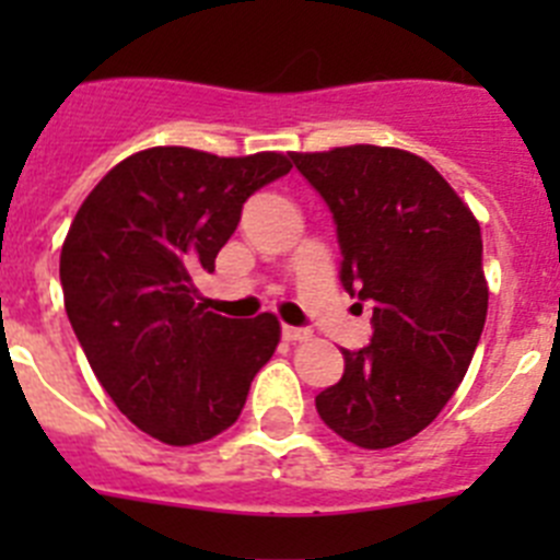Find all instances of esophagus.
Instances as JSON below:
<instances>
[{
  "instance_id": "obj_1",
  "label": "esophagus",
  "mask_w": 560,
  "mask_h": 560,
  "mask_svg": "<svg viewBox=\"0 0 560 560\" xmlns=\"http://www.w3.org/2000/svg\"><path fill=\"white\" fill-rule=\"evenodd\" d=\"M283 336L289 341H305L314 336V330L311 328H300V325H283Z\"/></svg>"
}]
</instances>
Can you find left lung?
Instances as JSON below:
<instances>
[{
  "label": "left lung",
  "instance_id": "obj_1",
  "mask_svg": "<svg viewBox=\"0 0 560 560\" xmlns=\"http://www.w3.org/2000/svg\"><path fill=\"white\" fill-rule=\"evenodd\" d=\"M291 162L334 215L341 285L373 305L370 345L341 350L345 373L316 412L353 446H398L438 418L474 359L488 314L482 232L409 151L348 145Z\"/></svg>",
  "mask_w": 560,
  "mask_h": 560
}]
</instances>
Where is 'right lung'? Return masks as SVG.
Masks as SVG:
<instances>
[{
    "instance_id": "add662e5",
    "label": "right lung",
    "mask_w": 560,
    "mask_h": 560,
    "mask_svg": "<svg viewBox=\"0 0 560 560\" xmlns=\"http://www.w3.org/2000/svg\"><path fill=\"white\" fill-rule=\"evenodd\" d=\"M291 171L283 153L148 148L97 182L61 249L67 316L97 381L133 427L192 446L237 420L275 353L271 314L226 319L196 303L246 199Z\"/></svg>"
}]
</instances>
